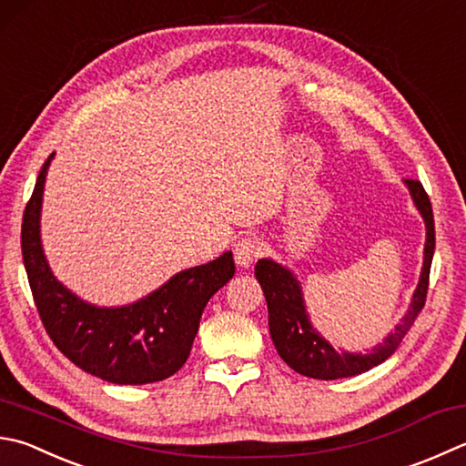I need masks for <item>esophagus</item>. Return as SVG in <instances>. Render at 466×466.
Returning a JSON list of instances; mask_svg holds the SVG:
<instances>
[{
	"mask_svg": "<svg viewBox=\"0 0 466 466\" xmlns=\"http://www.w3.org/2000/svg\"><path fill=\"white\" fill-rule=\"evenodd\" d=\"M233 253H235V263H237V266H239L241 269H248L251 263L259 258V253H261L259 241L251 239V237H248V239L237 241Z\"/></svg>",
	"mask_w": 466,
	"mask_h": 466,
	"instance_id": "esophagus-1",
	"label": "esophagus"
}]
</instances>
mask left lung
I'll use <instances>...</instances> for the list:
<instances>
[{"mask_svg":"<svg viewBox=\"0 0 466 466\" xmlns=\"http://www.w3.org/2000/svg\"><path fill=\"white\" fill-rule=\"evenodd\" d=\"M403 184L408 187L411 200H414V205L420 210V215H422L426 225L422 274H420V282L414 289V296H411L406 316L383 339V342L373 347L370 353L337 350L312 327L310 316L306 312L302 286L292 271L269 258H263L256 263V278L268 302L271 340H274L278 349V355L296 373L312 377V380L329 381L370 371L371 367H377L396 353L400 342L408 335V330L418 319V314L422 312L428 294L430 266H432L434 256V215L422 182L403 180Z\"/></svg>","mask_w":466,"mask_h":466,"instance_id":"left-lung-1","label":"left lung"}]
</instances>
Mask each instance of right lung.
<instances>
[{"mask_svg":"<svg viewBox=\"0 0 466 466\" xmlns=\"http://www.w3.org/2000/svg\"><path fill=\"white\" fill-rule=\"evenodd\" d=\"M52 157L42 166L22 221L24 268L44 329L60 353L103 381L166 380L187 363L207 302L233 278V253L178 271L134 304L109 309L85 302L58 282L42 249V195Z\"/></svg>","mask_w":466,"mask_h":466,"instance_id":"right-lung-1","label":"right lung"}]
</instances>
